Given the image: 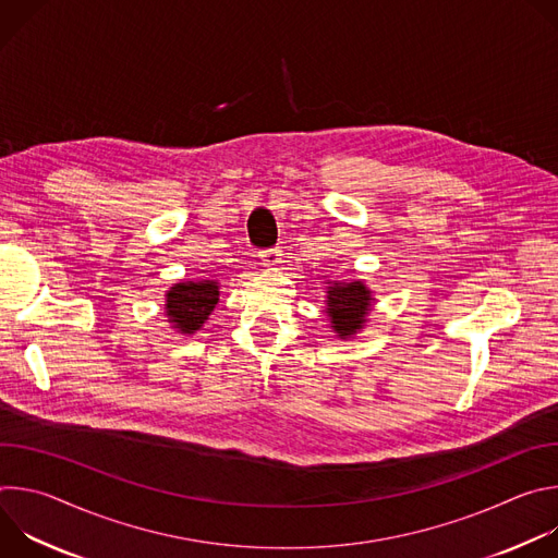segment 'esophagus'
Instances as JSON below:
<instances>
[{
  "instance_id": "esophagus-1",
  "label": "esophagus",
  "mask_w": 558,
  "mask_h": 558,
  "mask_svg": "<svg viewBox=\"0 0 558 558\" xmlns=\"http://www.w3.org/2000/svg\"><path fill=\"white\" fill-rule=\"evenodd\" d=\"M282 254L278 250H267V252H260V260L265 267H278Z\"/></svg>"
}]
</instances>
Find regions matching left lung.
<instances>
[{"mask_svg": "<svg viewBox=\"0 0 558 558\" xmlns=\"http://www.w3.org/2000/svg\"><path fill=\"white\" fill-rule=\"evenodd\" d=\"M373 291L362 282H331L327 289V315L340 340L353 338L366 325L373 306Z\"/></svg>", "mask_w": 558, "mask_h": 558, "instance_id": "obj_1", "label": "left lung"}]
</instances>
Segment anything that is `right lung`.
Instances as JSON below:
<instances>
[{
  "label": "right lung",
  "mask_w": 558,
  "mask_h": 558,
  "mask_svg": "<svg viewBox=\"0 0 558 558\" xmlns=\"http://www.w3.org/2000/svg\"><path fill=\"white\" fill-rule=\"evenodd\" d=\"M218 295L220 291L216 280L177 282L166 293L168 323L183 336H194L216 308Z\"/></svg>",
  "instance_id": "obj_1"
}]
</instances>
